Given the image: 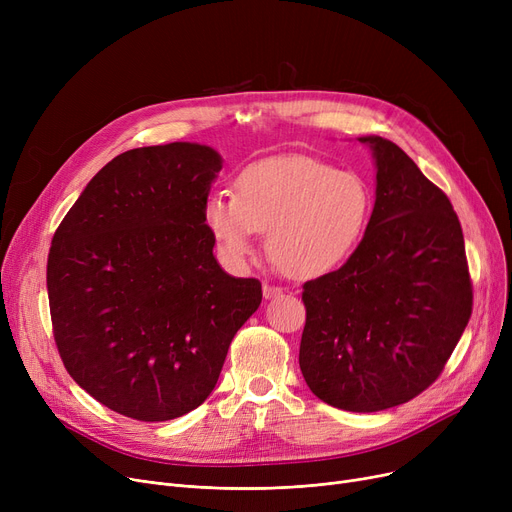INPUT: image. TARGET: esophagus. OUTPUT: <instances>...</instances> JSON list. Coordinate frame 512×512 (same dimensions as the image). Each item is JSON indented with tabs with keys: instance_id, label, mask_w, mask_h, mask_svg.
Returning <instances> with one entry per match:
<instances>
[{
	"instance_id": "34e87169",
	"label": "esophagus",
	"mask_w": 512,
	"mask_h": 512,
	"mask_svg": "<svg viewBox=\"0 0 512 512\" xmlns=\"http://www.w3.org/2000/svg\"><path fill=\"white\" fill-rule=\"evenodd\" d=\"M284 290L280 288V286H274V284H263V297L265 299H276V297H280V294H282Z\"/></svg>"
}]
</instances>
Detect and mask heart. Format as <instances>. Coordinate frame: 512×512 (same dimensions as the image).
Returning a JSON list of instances; mask_svg holds the SVG:
<instances>
[{
	"label": "heart",
	"instance_id": "1",
	"mask_svg": "<svg viewBox=\"0 0 512 512\" xmlns=\"http://www.w3.org/2000/svg\"><path fill=\"white\" fill-rule=\"evenodd\" d=\"M369 184L309 155H282L247 166L234 195L215 193L205 203V224L228 263L247 265L259 232L280 270L319 278L357 251L371 218Z\"/></svg>",
	"mask_w": 512,
	"mask_h": 512
}]
</instances>
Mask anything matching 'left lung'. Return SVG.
<instances>
[{
    "mask_svg": "<svg viewBox=\"0 0 512 512\" xmlns=\"http://www.w3.org/2000/svg\"><path fill=\"white\" fill-rule=\"evenodd\" d=\"M359 141L378 166L375 205L351 259L303 286L299 365L328 405L375 413L440 378L469 324L473 284L446 193L392 141Z\"/></svg>",
    "mask_w": 512,
    "mask_h": 512,
    "instance_id": "obj_1",
    "label": "left lung"
}]
</instances>
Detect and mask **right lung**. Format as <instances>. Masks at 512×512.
Wrapping results in <instances>:
<instances>
[{
	"label": "right lung",
	"instance_id": "add662e5",
	"mask_svg": "<svg viewBox=\"0 0 512 512\" xmlns=\"http://www.w3.org/2000/svg\"><path fill=\"white\" fill-rule=\"evenodd\" d=\"M222 157L197 143L130 149L103 166L51 240L53 338L72 380L103 407L170 421L203 405L228 346L261 305L232 278L205 224Z\"/></svg>",
	"mask_w": 512,
	"mask_h": 512
}]
</instances>
